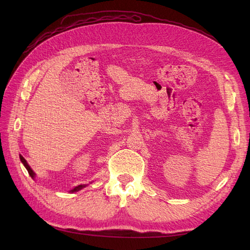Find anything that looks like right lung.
<instances>
[{"mask_svg":"<svg viewBox=\"0 0 250 250\" xmlns=\"http://www.w3.org/2000/svg\"><path fill=\"white\" fill-rule=\"evenodd\" d=\"M20 158H21V162L22 163V165L25 166V168L27 169V171H28V173H29V175L31 176L33 179L35 178V173L33 172V170L30 168V166L28 165V163H27V161L25 160L24 157H22L21 155H20ZM86 187V185H79V186H77V187H75L74 188H72V190L70 191L71 193H74V192H78V191H80L81 188H85Z\"/></svg>","mask_w":250,"mask_h":250,"instance_id":"right-lung-1","label":"right lung"}]
</instances>
